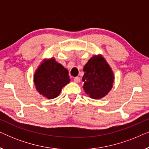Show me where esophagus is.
Returning a JSON list of instances; mask_svg holds the SVG:
<instances>
[{"instance_id": "34e87169", "label": "esophagus", "mask_w": 149, "mask_h": 149, "mask_svg": "<svg viewBox=\"0 0 149 149\" xmlns=\"http://www.w3.org/2000/svg\"><path fill=\"white\" fill-rule=\"evenodd\" d=\"M80 81H81V79L79 78V77H74V82H75V83H78L80 82Z\"/></svg>"}]
</instances>
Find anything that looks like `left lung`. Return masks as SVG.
I'll use <instances>...</instances> for the list:
<instances>
[{
  "instance_id": "8db88e82",
  "label": "left lung",
  "mask_w": 149,
  "mask_h": 149,
  "mask_svg": "<svg viewBox=\"0 0 149 149\" xmlns=\"http://www.w3.org/2000/svg\"><path fill=\"white\" fill-rule=\"evenodd\" d=\"M85 93L93 99H100L107 95L113 87L114 74L102 56H94L83 68Z\"/></svg>"
}]
</instances>
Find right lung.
<instances>
[{
	"label": "right lung",
	"mask_w": 149,
	"mask_h": 149,
	"mask_svg": "<svg viewBox=\"0 0 149 149\" xmlns=\"http://www.w3.org/2000/svg\"><path fill=\"white\" fill-rule=\"evenodd\" d=\"M70 81L68 70L54 58L45 60L34 74L36 90L47 99L58 97L62 89Z\"/></svg>",
	"instance_id": "right-lung-1"
}]
</instances>
